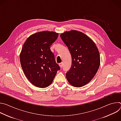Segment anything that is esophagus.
Returning <instances> with one entry per match:
<instances>
[{
	"instance_id": "34e87169",
	"label": "esophagus",
	"mask_w": 121,
	"mask_h": 121,
	"mask_svg": "<svg viewBox=\"0 0 121 121\" xmlns=\"http://www.w3.org/2000/svg\"><path fill=\"white\" fill-rule=\"evenodd\" d=\"M59 66L60 67V68H62L63 65V63H61L59 64Z\"/></svg>"
}]
</instances>
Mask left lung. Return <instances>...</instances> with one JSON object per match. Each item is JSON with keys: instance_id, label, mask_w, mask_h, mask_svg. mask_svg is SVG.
<instances>
[{"instance_id": "obj_1", "label": "left lung", "mask_w": 121, "mask_h": 121, "mask_svg": "<svg viewBox=\"0 0 121 121\" xmlns=\"http://www.w3.org/2000/svg\"><path fill=\"white\" fill-rule=\"evenodd\" d=\"M72 57V65L66 73L67 81L75 87L89 83L97 73L100 56L95 43L84 33L72 30L60 34Z\"/></svg>"}]
</instances>
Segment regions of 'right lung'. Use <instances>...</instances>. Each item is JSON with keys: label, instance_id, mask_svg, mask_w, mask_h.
I'll list each match as a JSON object with an SVG mask.
<instances>
[{"label": "right lung", "instance_id": "add662e5", "mask_svg": "<svg viewBox=\"0 0 121 121\" xmlns=\"http://www.w3.org/2000/svg\"><path fill=\"white\" fill-rule=\"evenodd\" d=\"M58 36L54 31H40L30 36L23 44L20 55L21 66L27 79L37 87H47L60 69L50 50Z\"/></svg>", "mask_w": 121, "mask_h": 121}]
</instances>
